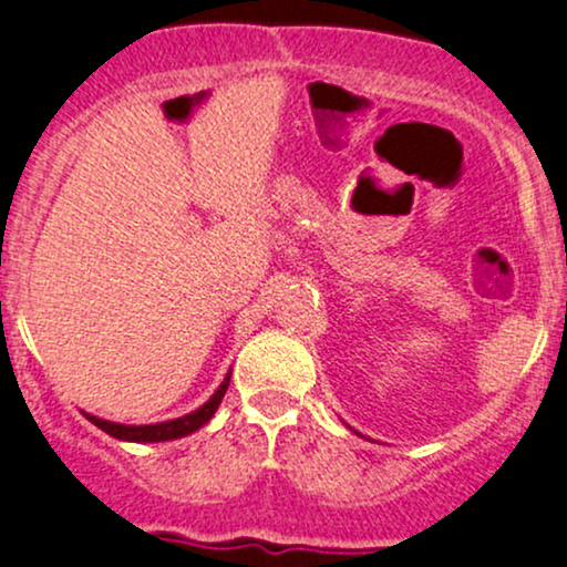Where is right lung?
<instances>
[{
  "label": "right lung",
  "instance_id": "1",
  "mask_svg": "<svg viewBox=\"0 0 567 567\" xmlns=\"http://www.w3.org/2000/svg\"><path fill=\"white\" fill-rule=\"evenodd\" d=\"M229 379L231 373H226V379L220 386L216 389V394L210 396V400L205 402V405L192 410V413L181 415V419H173V421H162V424H146V426H130V424H114V421H103L97 419V415H87L90 421L97 429H103L106 434H112L116 440H125V442H167V440H178V437H186V434L197 432L207 424V421L213 419V413H216L220 400H224L226 389H229Z\"/></svg>",
  "mask_w": 567,
  "mask_h": 567
}]
</instances>
